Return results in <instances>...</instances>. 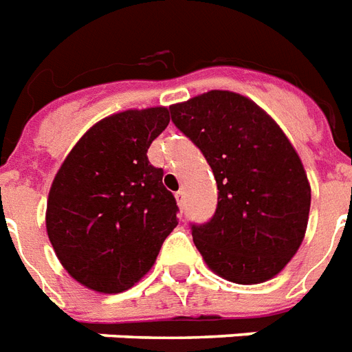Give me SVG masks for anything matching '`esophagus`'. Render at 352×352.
Here are the masks:
<instances>
[{
    "instance_id": "esophagus-1",
    "label": "esophagus",
    "mask_w": 352,
    "mask_h": 352,
    "mask_svg": "<svg viewBox=\"0 0 352 352\" xmlns=\"http://www.w3.org/2000/svg\"><path fill=\"white\" fill-rule=\"evenodd\" d=\"M175 197H177V205L181 206V208H184V192L179 190V192L175 194Z\"/></svg>"
}]
</instances>
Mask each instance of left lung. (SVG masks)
Here are the masks:
<instances>
[{
    "mask_svg": "<svg viewBox=\"0 0 352 352\" xmlns=\"http://www.w3.org/2000/svg\"><path fill=\"white\" fill-rule=\"evenodd\" d=\"M170 114L218 184L212 219L192 225L206 265L236 284L273 278L302 243L310 212V184L294 146L258 104L229 90L171 104Z\"/></svg>",
    "mask_w": 352,
    "mask_h": 352,
    "instance_id": "obj_1",
    "label": "left lung"
}]
</instances>
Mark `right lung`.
<instances>
[{
    "mask_svg": "<svg viewBox=\"0 0 352 352\" xmlns=\"http://www.w3.org/2000/svg\"><path fill=\"white\" fill-rule=\"evenodd\" d=\"M166 107L125 111L82 134L51 184L47 236L72 277L101 294L138 283L177 227V201L147 158Z\"/></svg>",
    "mask_w": 352,
    "mask_h": 352,
    "instance_id": "1",
    "label": "right lung"
}]
</instances>
